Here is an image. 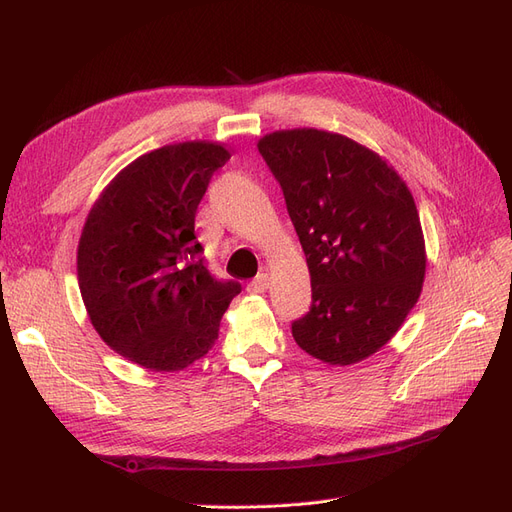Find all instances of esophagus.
Wrapping results in <instances>:
<instances>
[{
  "instance_id": "1",
  "label": "esophagus",
  "mask_w": 512,
  "mask_h": 512,
  "mask_svg": "<svg viewBox=\"0 0 512 512\" xmlns=\"http://www.w3.org/2000/svg\"><path fill=\"white\" fill-rule=\"evenodd\" d=\"M269 284H271V280H269V275L267 273H260V275H256L254 280L247 284V292H252V294H262V292H267L269 290Z\"/></svg>"
}]
</instances>
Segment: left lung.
<instances>
[{"instance_id":"8db88e82","label":"left lung","mask_w":512,"mask_h":512,"mask_svg":"<svg viewBox=\"0 0 512 512\" xmlns=\"http://www.w3.org/2000/svg\"><path fill=\"white\" fill-rule=\"evenodd\" d=\"M258 151L312 277L294 342L322 363H359L399 331L423 290L425 239L408 185L376 151L327 130L271 132Z\"/></svg>"}]
</instances>
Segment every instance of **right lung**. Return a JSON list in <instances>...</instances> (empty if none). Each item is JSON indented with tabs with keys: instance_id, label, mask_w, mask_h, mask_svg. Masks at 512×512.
<instances>
[{
	"instance_id": "obj_1",
	"label": "right lung",
	"mask_w": 512,
	"mask_h": 512,
	"mask_svg": "<svg viewBox=\"0 0 512 512\" xmlns=\"http://www.w3.org/2000/svg\"><path fill=\"white\" fill-rule=\"evenodd\" d=\"M228 160L209 141L153 149L119 170L85 220L76 271L89 320L145 369L179 371L205 356L241 292L209 273L194 232L198 203Z\"/></svg>"
}]
</instances>
